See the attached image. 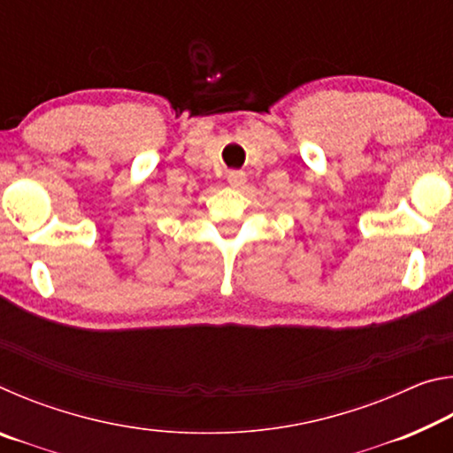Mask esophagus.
I'll return each mask as SVG.
<instances>
[{"instance_id": "34e87169", "label": "esophagus", "mask_w": 453, "mask_h": 453, "mask_svg": "<svg viewBox=\"0 0 453 453\" xmlns=\"http://www.w3.org/2000/svg\"><path fill=\"white\" fill-rule=\"evenodd\" d=\"M245 173L243 172H240V170H234V172H227V183L232 188H242L243 183H245Z\"/></svg>"}]
</instances>
